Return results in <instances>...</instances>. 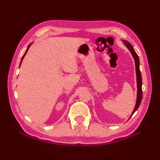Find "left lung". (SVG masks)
Returning a JSON list of instances; mask_svg holds the SVG:
<instances>
[{
    "label": "left lung",
    "mask_w": 160,
    "mask_h": 160,
    "mask_svg": "<svg viewBox=\"0 0 160 160\" xmlns=\"http://www.w3.org/2000/svg\"><path fill=\"white\" fill-rule=\"evenodd\" d=\"M124 45L127 47V49L130 51L132 56L133 57L135 64V71H136V80H137V88H138V93H137V100H136V104L134 108L133 111L132 112L130 118L132 116L135 111L138 110L141 103V101L142 99V76L140 70V60H139V58L137 55L136 52H135L133 47L127 40H123Z\"/></svg>",
    "instance_id": "left-lung-1"
}]
</instances>
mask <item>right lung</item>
<instances>
[{
  "mask_svg": "<svg viewBox=\"0 0 160 160\" xmlns=\"http://www.w3.org/2000/svg\"><path fill=\"white\" fill-rule=\"evenodd\" d=\"M31 45H32V43L30 44V45L28 46V49H27V50H26V52H25V54H24L23 55V56L22 57V59H21V61H20V64H21V62H22V60H23V58H24V57H25V56L26 55V53H27V52H28V49H29V47L31 46Z\"/></svg>",
  "mask_w": 160,
  "mask_h": 160,
  "instance_id": "obj_1",
  "label": "right lung"
}]
</instances>
